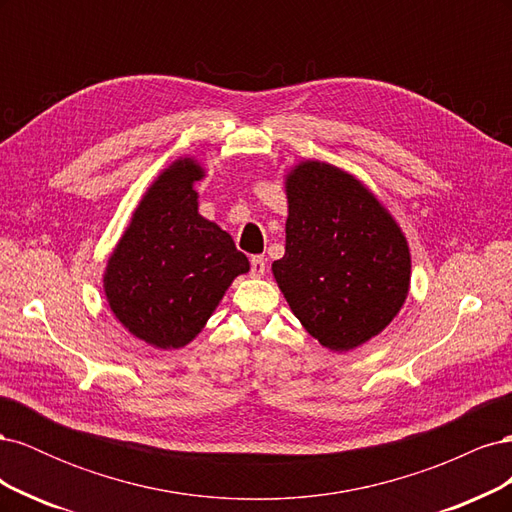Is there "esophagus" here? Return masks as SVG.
Here are the masks:
<instances>
[{"mask_svg":"<svg viewBox=\"0 0 512 512\" xmlns=\"http://www.w3.org/2000/svg\"><path fill=\"white\" fill-rule=\"evenodd\" d=\"M267 271V258L265 256H252V275L262 277Z\"/></svg>","mask_w":512,"mask_h":512,"instance_id":"obj_1","label":"esophagus"}]
</instances>
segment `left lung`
Instances as JSON below:
<instances>
[{"mask_svg":"<svg viewBox=\"0 0 512 512\" xmlns=\"http://www.w3.org/2000/svg\"><path fill=\"white\" fill-rule=\"evenodd\" d=\"M284 185L286 252L271 265L275 282L324 348H359L406 303V235L363 181L333 164L303 160Z\"/></svg>","mask_w":512,"mask_h":512,"instance_id":"left-lung-1","label":"left lung"}]
</instances>
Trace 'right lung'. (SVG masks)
Wrapping results in <instances>:
<instances>
[{
	"label": "right lung",
	"mask_w": 512,
	"mask_h": 512,
	"mask_svg": "<svg viewBox=\"0 0 512 512\" xmlns=\"http://www.w3.org/2000/svg\"><path fill=\"white\" fill-rule=\"evenodd\" d=\"M203 177L205 168L188 156L166 166L134 209L102 275L115 318L160 350L188 346L232 280L250 271L228 232L198 213L194 183Z\"/></svg>",
	"instance_id": "1"
}]
</instances>
